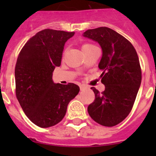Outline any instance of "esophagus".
<instances>
[{"mask_svg":"<svg viewBox=\"0 0 156 156\" xmlns=\"http://www.w3.org/2000/svg\"><path fill=\"white\" fill-rule=\"evenodd\" d=\"M85 88H86V86L84 85V84H81V85L80 86V89H81V90H84Z\"/></svg>","mask_w":156,"mask_h":156,"instance_id":"obj_1","label":"esophagus"}]
</instances>
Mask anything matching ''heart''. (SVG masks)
Wrapping results in <instances>:
<instances>
[{"label": "heart", "instance_id": "obj_1", "mask_svg": "<svg viewBox=\"0 0 156 156\" xmlns=\"http://www.w3.org/2000/svg\"><path fill=\"white\" fill-rule=\"evenodd\" d=\"M94 45L90 44H84L82 45V50H87V49H89V48H94Z\"/></svg>", "mask_w": 156, "mask_h": 156}]
</instances>
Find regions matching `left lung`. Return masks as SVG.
I'll return each instance as SVG.
<instances>
[{"instance_id":"1","label":"left lung","mask_w":156,"mask_h":156,"mask_svg":"<svg viewBox=\"0 0 156 156\" xmlns=\"http://www.w3.org/2000/svg\"><path fill=\"white\" fill-rule=\"evenodd\" d=\"M84 37L97 42L103 54L98 67L105 90L100 93L91 87L95 94L89 105L90 116L100 125L112 127L129 115L141 84V69L136 50L129 41L107 27L88 29Z\"/></svg>"}]
</instances>
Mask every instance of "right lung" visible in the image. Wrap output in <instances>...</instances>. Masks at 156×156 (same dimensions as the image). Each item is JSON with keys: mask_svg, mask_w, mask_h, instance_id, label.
<instances>
[{"mask_svg": "<svg viewBox=\"0 0 156 156\" xmlns=\"http://www.w3.org/2000/svg\"><path fill=\"white\" fill-rule=\"evenodd\" d=\"M75 32L44 29L24 45L15 68L16 94L23 112L37 126L49 127L62 121L69 102L80 88L73 83L56 84L53 72L59 66L67 41Z\"/></svg>", "mask_w": 156, "mask_h": 156, "instance_id": "1", "label": "right lung"}]
</instances>
